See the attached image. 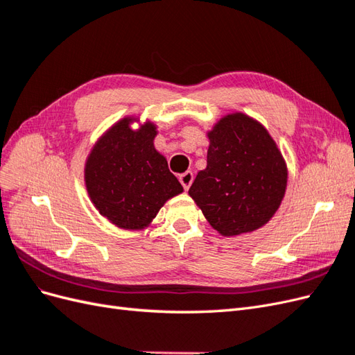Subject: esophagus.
<instances>
[{
    "label": "esophagus",
    "mask_w": 355,
    "mask_h": 355,
    "mask_svg": "<svg viewBox=\"0 0 355 355\" xmlns=\"http://www.w3.org/2000/svg\"><path fill=\"white\" fill-rule=\"evenodd\" d=\"M179 180H180L182 187H184L185 189H188L191 187V184H192V180H194V173H192V171H185L184 175L179 176Z\"/></svg>",
    "instance_id": "34e87169"
}]
</instances>
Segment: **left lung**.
Segmentation results:
<instances>
[{
  "mask_svg": "<svg viewBox=\"0 0 355 355\" xmlns=\"http://www.w3.org/2000/svg\"><path fill=\"white\" fill-rule=\"evenodd\" d=\"M207 167L188 194L225 237L259 230L283 201L287 166L266 128L243 112L225 115L207 133Z\"/></svg>",
  "mask_w": 355,
  "mask_h": 355,
  "instance_id": "obj_1",
  "label": "left lung"
}]
</instances>
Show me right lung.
I'll list each match as a JSON object with an SVG mask.
<instances>
[{
  "instance_id": "right-lung-1",
  "label": "right lung",
  "mask_w": 355,
  "mask_h": 355,
  "mask_svg": "<svg viewBox=\"0 0 355 355\" xmlns=\"http://www.w3.org/2000/svg\"><path fill=\"white\" fill-rule=\"evenodd\" d=\"M135 121L125 116L115 123L94 144L84 168L94 207L123 230L146 228L167 200L184 192L154 146L157 125L146 121L133 130Z\"/></svg>"
}]
</instances>
